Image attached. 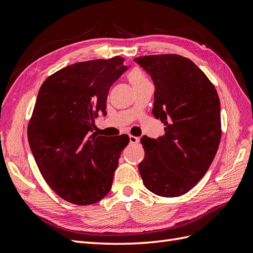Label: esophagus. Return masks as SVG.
<instances>
[{
  "label": "esophagus",
  "mask_w": 253,
  "mask_h": 253,
  "mask_svg": "<svg viewBox=\"0 0 253 253\" xmlns=\"http://www.w3.org/2000/svg\"><path fill=\"white\" fill-rule=\"evenodd\" d=\"M129 142H130L131 144H137L139 142V138L138 137H134V135L129 134Z\"/></svg>",
  "instance_id": "obj_1"
}]
</instances>
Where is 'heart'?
Segmentation results:
<instances>
[{
	"instance_id": "heart-1",
	"label": "heart",
	"mask_w": 253,
	"mask_h": 253,
	"mask_svg": "<svg viewBox=\"0 0 253 253\" xmlns=\"http://www.w3.org/2000/svg\"><path fill=\"white\" fill-rule=\"evenodd\" d=\"M128 80L131 83V85L134 89L144 85V84L150 83V80H148L145 75L138 68L132 69L130 73L128 74Z\"/></svg>"
}]
</instances>
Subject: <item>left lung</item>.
I'll list each match as a JSON object with an SVG mask.
<instances>
[{"label":"left lung","mask_w":253,"mask_h":253,"mask_svg":"<svg viewBox=\"0 0 253 253\" xmlns=\"http://www.w3.org/2000/svg\"><path fill=\"white\" fill-rule=\"evenodd\" d=\"M154 81L153 114L165 135L143 137L139 172L146 188L160 197L183 196L211 165L221 139L217 90L196 64L177 54L134 59Z\"/></svg>","instance_id":"left-lung-1"}]
</instances>
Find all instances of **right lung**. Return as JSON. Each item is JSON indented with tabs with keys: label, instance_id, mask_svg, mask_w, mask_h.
I'll list each match as a JSON object with an SVG mask.
<instances>
[{
	"label": "right lung",
	"instance_id": "right-lung-1",
	"mask_svg": "<svg viewBox=\"0 0 253 253\" xmlns=\"http://www.w3.org/2000/svg\"><path fill=\"white\" fill-rule=\"evenodd\" d=\"M126 69L121 56L76 63L49 76L40 88L29 143L43 179L67 202L94 204L111 189L129 138L89 132L106 113L110 86Z\"/></svg>",
	"mask_w": 253,
	"mask_h": 253
}]
</instances>
